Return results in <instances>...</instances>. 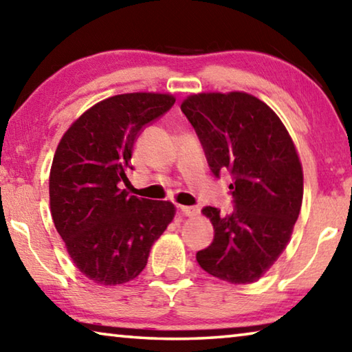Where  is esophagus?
I'll list each match as a JSON object with an SVG mask.
<instances>
[{
    "instance_id": "1",
    "label": "esophagus",
    "mask_w": 352,
    "mask_h": 352,
    "mask_svg": "<svg viewBox=\"0 0 352 352\" xmlns=\"http://www.w3.org/2000/svg\"><path fill=\"white\" fill-rule=\"evenodd\" d=\"M180 211L184 214V216L194 217V216H197V214H199V208H195V206H180Z\"/></svg>"
}]
</instances>
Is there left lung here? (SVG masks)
Segmentation results:
<instances>
[{
    "label": "left lung",
    "instance_id": "1",
    "mask_svg": "<svg viewBox=\"0 0 352 352\" xmlns=\"http://www.w3.org/2000/svg\"><path fill=\"white\" fill-rule=\"evenodd\" d=\"M182 111L212 174L233 175L234 210H201L214 241L197 253L199 265L230 284L258 281L287 247L301 210L302 166L294 140L276 113L245 91L189 94Z\"/></svg>",
    "mask_w": 352,
    "mask_h": 352
}]
</instances>
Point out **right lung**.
<instances>
[{"instance_id": "right-lung-1", "label": "right lung", "mask_w": 352, "mask_h": 352, "mask_svg": "<svg viewBox=\"0 0 352 352\" xmlns=\"http://www.w3.org/2000/svg\"><path fill=\"white\" fill-rule=\"evenodd\" d=\"M175 102L166 93H124L94 104L71 124L50 172L57 233L82 275L99 285L132 281L175 216L170 201L119 189L132 169L140 130Z\"/></svg>"}]
</instances>
